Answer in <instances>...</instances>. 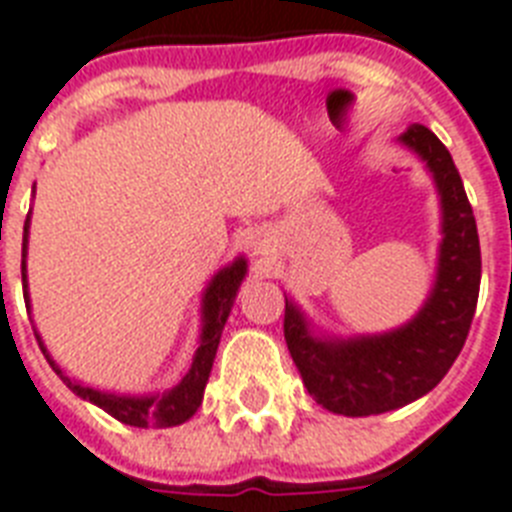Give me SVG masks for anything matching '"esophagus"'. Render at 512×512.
<instances>
[{"label":"esophagus","instance_id":"1","mask_svg":"<svg viewBox=\"0 0 512 512\" xmlns=\"http://www.w3.org/2000/svg\"><path fill=\"white\" fill-rule=\"evenodd\" d=\"M253 248H261V245H259V243H253Z\"/></svg>","mask_w":512,"mask_h":512}]
</instances>
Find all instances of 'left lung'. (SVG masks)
<instances>
[{
	"mask_svg": "<svg viewBox=\"0 0 512 512\" xmlns=\"http://www.w3.org/2000/svg\"><path fill=\"white\" fill-rule=\"evenodd\" d=\"M396 142L425 163L441 206L436 277L418 314L386 333L343 338L322 333L285 296V343L306 391L346 418L399 410L439 386L463 351L481 285L476 219L452 155L423 124L407 126Z\"/></svg>",
	"mask_w": 512,
	"mask_h": 512,
	"instance_id": "8db88e82",
	"label": "left lung"
}]
</instances>
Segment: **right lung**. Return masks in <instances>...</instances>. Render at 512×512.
I'll use <instances>...</instances> for the list:
<instances>
[{
  "mask_svg": "<svg viewBox=\"0 0 512 512\" xmlns=\"http://www.w3.org/2000/svg\"><path fill=\"white\" fill-rule=\"evenodd\" d=\"M28 230H31V214L26 216V224H23V264H20V272H23V298H26V309L31 312V296H28L26 275ZM245 272H248V261H245V256H237L235 261H230L227 267L219 269L208 280L206 290H203V301H200V338L198 349L192 354L190 370L179 378V383H174L166 391H158V394H116V391H100V388L84 386V383H79L71 375H65L63 367L52 359L39 330H34L36 341H39V349L44 351L49 367L60 375L65 386L71 388L76 396H81L84 402L97 404L100 410L108 412L110 418H116L118 423L134 425V428H147V425H155V428L182 425L198 412L200 402H203V391H206L208 375H211V367H214L219 338H222V330L227 325L232 304H235L237 288L245 280Z\"/></svg>",
  "mask_w": 512,
  "mask_h": 512,
  "instance_id": "obj_1",
  "label": "right lung"
}]
</instances>
